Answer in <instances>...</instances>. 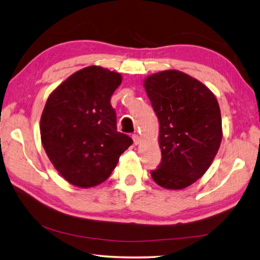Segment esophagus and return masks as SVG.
<instances>
[{
	"mask_svg": "<svg viewBox=\"0 0 260 260\" xmlns=\"http://www.w3.org/2000/svg\"><path fill=\"white\" fill-rule=\"evenodd\" d=\"M132 138H133V141H134V144H136V146H138V144L140 143V141H141V139H140V136H139L138 134H133V136H132Z\"/></svg>",
	"mask_w": 260,
	"mask_h": 260,
	"instance_id": "obj_1",
	"label": "esophagus"
}]
</instances>
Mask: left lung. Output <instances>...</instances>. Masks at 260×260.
Here are the masks:
<instances>
[{
  "mask_svg": "<svg viewBox=\"0 0 260 260\" xmlns=\"http://www.w3.org/2000/svg\"><path fill=\"white\" fill-rule=\"evenodd\" d=\"M159 120L161 161L151 177L165 189L196 182L212 164L222 139L221 113L212 91L177 70L153 73L143 80Z\"/></svg>",
  "mask_w": 260,
  "mask_h": 260,
  "instance_id": "1",
  "label": "left lung"
}]
</instances>
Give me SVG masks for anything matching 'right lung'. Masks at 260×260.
<instances>
[{
  "label": "right lung",
  "instance_id": "obj_1",
  "mask_svg": "<svg viewBox=\"0 0 260 260\" xmlns=\"http://www.w3.org/2000/svg\"><path fill=\"white\" fill-rule=\"evenodd\" d=\"M120 73L88 67L63 81L43 109L42 146L55 169L80 188L104 182L133 140L117 131L110 100L121 83Z\"/></svg>",
  "mask_w": 260,
  "mask_h": 260
}]
</instances>
